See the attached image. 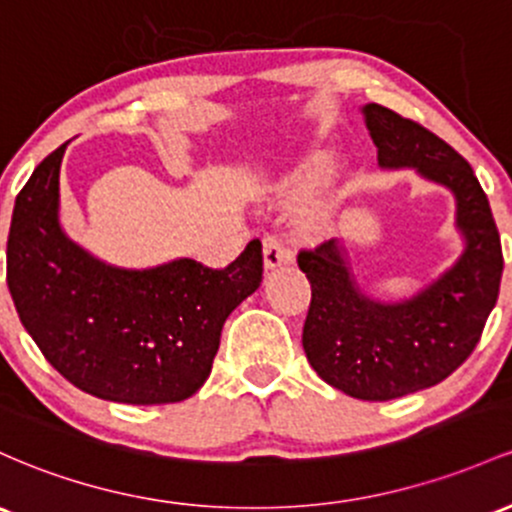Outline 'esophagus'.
Segmentation results:
<instances>
[{
	"label": "esophagus",
	"instance_id": "34e87169",
	"mask_svg": "<svg viewBox=\"0 0 512 512\" xmlns=\"http://www.w3.org/2000/svg\"><path fill=\"white\" fill-rule=\"evenodd\" d=\"M262 252H265V267L267 269H279L282 265H289L294 260L291 250L286 247L277 235H265V243H262Z\"/></svg>",
	"mask_w": 512,
	"mask_h": 512
}]
</instances>
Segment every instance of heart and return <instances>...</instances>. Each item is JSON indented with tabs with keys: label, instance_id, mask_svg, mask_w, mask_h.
Masks as SVG:
<instances>
[{
	"label": "heart",
	"instance_id": "heart-1",
	"mask_svg": "<svg viewBox=\"0 0 512 512\" xmlns=\"http://www.w3.org/2000/svg\"><path fill=\"white\" fill-rule=\"evenodd\" d=\"M330 172V157L328 155H311L301 162V165L294 167V172H289L282 177V182L277 184L274 194H277L279 201L284 204H291V201L306 199L313 189H318V184L328 177ZM333 228V216H330L328 209L316 211L313 216H308V221L303 223V230L313 238H323L325 233H330Z\"/></svg>",
	"mask_w": 512,
	"mask_h": 512
}]
</instances>
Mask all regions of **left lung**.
<instances>
[{"label":"left lung","instance_id":"8db88e82","mask_svg":"<svg viewBox=\"0 0 512 512\" xmlns=\"http://www.w3.org/2000/svg\"><path fill=\"white\" fill-rule=\"evenodd\" d=\"M379 167H411L457 201L464 250L435 282L403 301L364 294L345 243L299 252L311 282L303 350L325 384L362 401H391L440 384L481 338L501 289V235L469 162L428 128L379 104L362 106Z\"/></svg>","mask_w":512,"mask_h":512}]
</instances>
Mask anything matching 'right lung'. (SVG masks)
Segmentation results:
<instances>
[{
  "label": "right lung",
  "instance_id": "right-lung-1",
  "mask_svg": "<svg viewBox=\"0 0 512 512\" xmlns=\"http://www.w3.org/2000/svg\"><path fill=\"white\" fill-rule=\"evenodd\" d=\"M53 150L16 196L7 284L43 357L104 401L153 406L194 396L209 379L223 323L262 282V243L226 269L179 257L150 269L101 262L60 226Z\"/></svg>",
  "mask_w": 512,
  "mask_h": 512
}]
</instances>
